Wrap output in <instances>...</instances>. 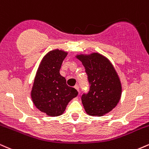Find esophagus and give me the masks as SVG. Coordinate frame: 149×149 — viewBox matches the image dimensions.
<instances>
[{
	"label": "esophagus",
	"instance_id": "34e87169",
	"mask_svg": "<svg viewBox=\"0 0 149 149\" xmlns=\"http://www.w3.org/2000/svg\"><path fill=\"white\" fill-rule=\"evenodd\" d=\"M74 88L76 89V90H77V91L78 92H79V87H78V85H75L74 86Z\"/></svg>",
	"mask_w": 149,
	"mask_h": 149
}]
</instances>
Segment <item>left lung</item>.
<instances>
[{
    "mask_svg": "<svg viewBox=\"0 0 149 149\" xmlns=\"http://www.w3.org/2000/svg\"><path fill=\"white\" fill-rule=\"evenodd\" d=\"M85 68L90 90L81 98L90 116H102L112 110L120 99L122 88L115 69L106 57L98 53L77 57Z\"/></svg>",
    "mask_w": 149,
    "mask_h": 149,
    "instance_id": "left-lung-1",
    "label": "left lung"
}]
</instances>
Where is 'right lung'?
Masks as SVG:
<instances>
[{"label": "right lung", "mask_w": 149, "mask_h": 149, "mask_svg": "<svg viewBox=\"0 0 149 149\" xmlns=\"http://www.w3.org/2000/svg\"><path fill=\"white\" fill-rule=\"evenodd\" d=\"M67 55L55 49L44 57L34 79L31 98L34 105L50 116H60L73 98L78 95L75 88L68 86L59 73L63 60Z\"/></svg>", "instance_id": "right-lung-1"}]
</instances>
